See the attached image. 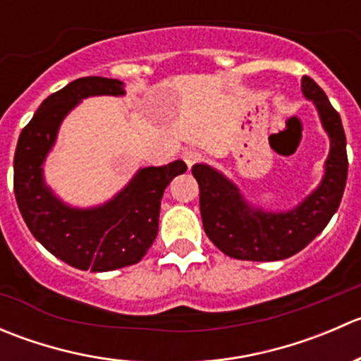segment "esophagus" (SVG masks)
<instances>
[{
  "label": "esophagus",
  "mask_w": 361,
  "mask_h": 361,
  "mask_svg": "<svg viewBox=\"0 0 361 361\" xmlns=\"http://www.w3.org/2000/svg\"><path fill=\"white\" fill-rule=\"evenodd\" d=\"M181 157H183L185 164H187L188 167H192V166H195L197 162H201L202 155H201V152H197V150H185Z\"/></svg>",
  "instance_id": "obj_1"
}]
</instances>
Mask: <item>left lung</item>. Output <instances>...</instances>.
<instances>
[{"mask_svg":"<svg viewBox=\"0 0 361 361\" xmlns=\"http://www.w3.org/2000/svg\"><path fill=\"white\" fill-rule=\"evenodd\" d=\"M302 94L312 101L330 137V152L322 183L288 211H265L251 206L241 190L207 164H195L192 174L201 190L204 231L218 250L238 260H283L304 250L336 214L348 180L345 134L338 113L322 87L302 78Z\"/></svg>","mask_w":361,"mask_h":361,"instance_id":"8db88e82","label":"left lung"}]
</instances>
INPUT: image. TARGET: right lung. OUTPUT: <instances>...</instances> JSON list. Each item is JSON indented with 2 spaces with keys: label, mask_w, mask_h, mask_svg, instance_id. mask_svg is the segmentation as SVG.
I'll list each match as a JSON object with an SVG mask.
<instances>
[{
  "label": "right lung",
  "mask_w": 361,
  "mask_h": 361,
  "mask_svg": "<svg viewBox=\"0 0 361 361\" xmlns=\"http://www.w3.org/2000/svg\"><path fill=\"white\" fill-rule=\"evenodd\" d=\"M123 94L120 80H75L43 101L17 141L13 192L25 225L54 257L80 271L106 272L137 264L157 238L164 190L187 171L183 160L141 167L115 197L94 207H73L54 194L45 183L43 162L63 120L85 97Z\"/></svg>",
  "instance_id": "right-lung-1"
}]
</instances>
